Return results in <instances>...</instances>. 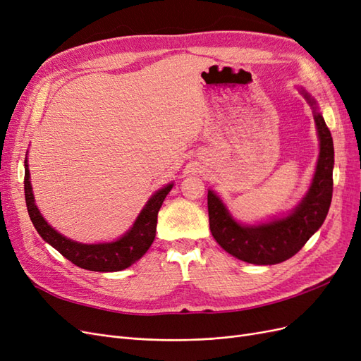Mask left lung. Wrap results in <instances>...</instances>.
Segmentation results:
<instances>
[{
	"label": "left lung",
	"instance_id": "8db88e82",
	"mask_svg": "<svg viewBox=\"0 0 361 361\" xmlns=\"http://www.w3.org/2000/svg\"><path fill=\"white\" fill-rule=\"evenodd\" d=\"M300 93L312 106L319 138V157L309 191L290 212L259 224H243L228 212L216 192L207 190L209 227L215 241L233 257L255 265H276L304 247L319 231L333 197L334 147L330 129L314 97L300 87Z\"/></svg>",
	"mask_w": 361,
	"mask_h": 361
}]
</instances>
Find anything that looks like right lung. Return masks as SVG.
<instances>
[{"label": "right lung", "instance_id": "obj_1", "mask_svg": "<svg viewBox=\"0 0 361 361\" xmlns=\"http://www.w3.org/2000/svg\"><path fill=\"white\" fill-rule=\"evenodd\" d=\"M171 188L173 182L167 183L166 187H162L161 190L152 194L150 199L143 206V209L140 211L138 216L135 218L134 224L130 226V228L125 235L116 239V241L82 244L57 232L56 228L48 224V221L40 214L39 207L36 206L35 194H32L28 158L25 157L24 190L27 209L32 226L36 227V231L43 238V241L56 248L59 253H61L76 267L89 271H122L143 257L152 243H154L157 233L158 211Z\"/></svg>", "mask_w": 361, "mask_h": 361}]
</instances>
